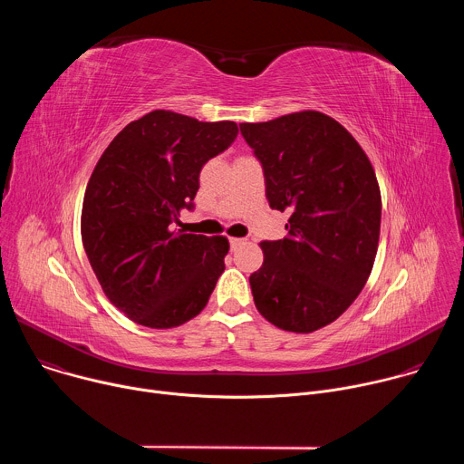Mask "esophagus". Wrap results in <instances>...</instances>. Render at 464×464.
<instances>
[{"instance_id": "1", "label": "esophagus", "mask_w": 464, "mask_h": 464, "mask_svg": "<svg viewBox=\"0 0 464 464\" xmlns=\"http://www.w3.org/2000/svg\"><path fill=\"white\" fill-rule=\"evenodd\" d=\"M229 244H231V247L235 249L237 246H240V244H244V238H237V237H231L229 238Z\"/></svg>"}]
</instances>
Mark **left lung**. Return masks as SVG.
<instances>
[{"mask_svg":"<svg viewBox=\"0 0 464 464\" xmlns=\"http://www.w3.org/2000/svg\"><path fill=\"white\" fill-rule=\"evenodd\" d=\"M272 209L290 213L283 240L260 242L249 285L256 310L288 333L336 321L363 290L378 249L382 198L358 141L333 117L304 110L242 122Z\"/></svg>","mask_w":464,"mask_h":464,"instance_id":"8db88e82","label":"left lung"}]
</instances>
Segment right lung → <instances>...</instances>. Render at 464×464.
I'll list each match as a JSON object with an SVG mask.
<instances>
[{
    "mask_svg": "<svg viewBox=\"0 0 464 464\" xmlns=\"http://www.w3.org/2000/svg\"><path fill=\"white\" fill-rule=\"evenodd\" d=\"M233 121L154 110L126 124L88 181L81 233L92 268L124 315L174 328L200 314L229 251L226 237L176 229L192 209L202 167L237 140Z\"/></svg>",
    "mask_w": 464,
    "mask_h": 464,
    "instance_id": "add662e5",
    "label": "right lung"
}]
</instances>
